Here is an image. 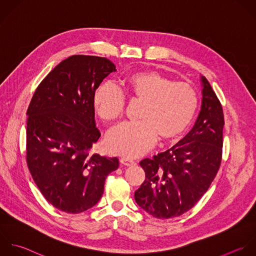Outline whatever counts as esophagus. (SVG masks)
<instances>
[{
    "mask_svg": "<svg viewBox=\"0 0 256 256\" xmlns=\"http://www.w3.org/2000/svg\"><path fill=\"white\" fill-rule=\"evenodd\" d=\"M120 162H122V164H124V166H134V164H136V162H134V160H132V158H126V156H124V158H120Z\"/></svg>",
    "mask_w": 256,
    "mask_h": 256,
    "instance_id": "1",
    "label": "esophagus"
}]
</instances>
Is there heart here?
<instances>
[{"label": "heart", "mask_w": 256, "mask_h": 256, "mask_svg": "<svg viewBox=\"0 0 256 256\" xmlns=\"http://www.w3.org/2000/svg\"><path fill=\"white\" fill-rule=\"evenodd\" d=\"M142 102L138 122H124L112 130L106 138L110 152L134 158L148 152L156 142H172L190 126L198 108L196 88L184 82L154 72L130 74L120 80V88L100 84L92 94V106L104 122L120 120L126 98Z\"/></svg>", "instance_id": "b5f03b06"}]
</instances>
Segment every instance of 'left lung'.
Listing matches in <instances>:
<instances>
[{"instance_id": "left-lung-1", "label": "left lung", "mask_w": 256, "mask_h": 256, "mask_svg": "<svg viewBox=\"0 0 256 256\" xmlns=\"http://www.w3.org/2000/svg\"><path fill=\"white\" fill-rule=\"evenodd\" d=\"M202 80V110L192 130L168 150L140 162L146 180L134 200L156 218H176L192 210L210 188L222 164V106L208 80Z\"/></svg>"}]
</instances>
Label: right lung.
I'll return each mask as SVG.
<instances>
[{"mask_svg":"<svg viewBox=\"0 0 256 256\" xmlns=\"http://www.w3.org/2000/svg\"><path fill=\"white\" fill-rule=\"evenodd\" d=\"M116 70L106 58L74 54L40 82L26 110V160L44 198L56 208L80 214L98 202L116 158L92 154L100 132L92 94Z\"/></svg>","mask_w":256,"mask_h":256,"instance_id":"obj_1","label":"right lung"}]
</instances>
